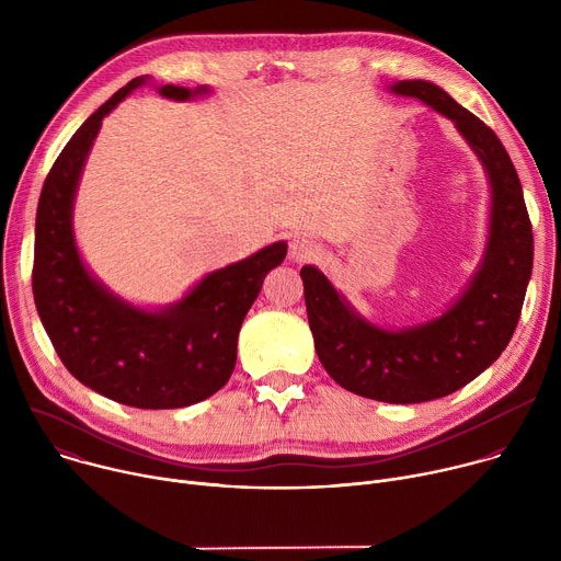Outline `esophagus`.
Instances as JSON below:
<instances>
[{"label": "esophagus", "instance_id": "obj_1", "mask_svg": "<svg viewBox=\"0 0 561 561\" xmlns=\"http://www.w3.org/2000/svg\"><path fill=\"white\" fill-rule=\"evenodd\" d=\"M288 255L293 262H310L319 255V247L314 239H310L308 234H297L290 239L288 247Z\"/></svg>", "mask_w": 561, "mask_h": 561}]
</instances>
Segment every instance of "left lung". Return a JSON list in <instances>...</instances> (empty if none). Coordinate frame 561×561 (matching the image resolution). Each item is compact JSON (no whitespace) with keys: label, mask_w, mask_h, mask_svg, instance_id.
<instances>
[{"label":"left lung","mask_w":561,"mask_h":561,"mask_svg":"<svg viewBox=\"0 0 561 561\" xmlns=\"http://www.w3.org/2000/svg\"><path fill=\"white\" fill-rule=\"evenodd\" d=\"M392 91L453 119L482 159L493 186L482 268L439 319L399 333L364 322L314 266H304L299 275L314 351L327 373L377 402L417 404L459 390L508 346L533 271V226L517 171L491 126L424 79H404Z\"/></svg>","instance_id":"obj_1"}]
</instances>
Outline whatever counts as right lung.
Here are the masks:
<instances>
[{
    "label": "right lung",
    "instance_id": "obj_1",
    "mask_svg": "<svg viewBox=\"0 0 561 561\" xmlns=\"http://www.w3.org/2000/svg\"><path fill=\"white\" fill-rule=\"evenodd\" d=\"M141 84L144 77H135L79 126L46 175L33 295L53 348L75 379L113 402L162 411L197 404L230 379L239 329L268 271L284 262L286 244L206 275L180 304L159 312L124 304L89 275L72 239L77 180L102 119ZM159 93L180 102L193 95L173 84Z\"/></svg>",
    "mask_w": 561,
    "mask_h": 561
}]
</instances>
